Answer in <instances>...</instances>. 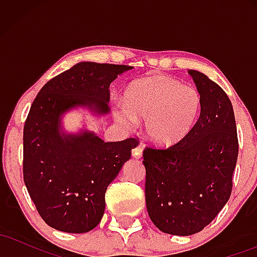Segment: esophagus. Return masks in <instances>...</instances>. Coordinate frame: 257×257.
Listing matches in <instances>:
<instances>
[{"label":"esophagus","mask_w":257,"mask_h":257,"mask_svg":"<svg viewBox=\"0 0 257 257\" xmlns=\"http://www.w3.org/2000/svg\"><path fill=\"white\" fill-rule=\"evenodd\" d=\"M133 157L134 158H141V156H143V149H141L140 146H137L133 149Z\"/></svg>","instance_id":"1"}]
</instances>
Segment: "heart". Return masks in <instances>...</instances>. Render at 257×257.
<instances>
[{
    "label": "heart",
    "mask_w": 257,
    "mask_h": 257,
    "mask_svg": "<svg viewBox=\"0 0 257 257\" xmlns=\"http://www.w3.org/2000/svg\"><path fill=\"white\" fill-rule=\"evenodd\" d=\"M200 106V94L192 85L167 76H150L128 85L123 107L114 116L124 126L145 120L146 138L152 144L172 146L192 131Z\"/></svg>",
    "instance_id": "1"
}]
</instances>
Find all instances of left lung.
<instances>
[{
  "instance_id": "8db88e82",
  "label": "left lung",
  "mask_w": 257,
  "mask_h": 257,
  "mask_svg": "<svg viewBox=\"0 0 257 257\" xmlns=\"http://www.w3.org/2000/svg\"><path fill=\"white\" fill-rule=\"evenodd\" d=\"M188 73L202 98L198 120L178 144L146 147L143 155L147 213L158 229L174 235L194 234L216 217L231 196L238 158L231 100L204 73Z\"/></svg>"
}]
</instances>
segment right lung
Returning <instances> with one entry per match:
<instances>
[{"label": "right lung", "instance_id": "right-lung-1", "mask_svg": "<svg viewBox=\"0 0 257 257\" xmlns=\"http://www.w3.org/2000/svg\"><path fill=\"white\" fill-rule=\"evenodd\" d=\"M133 69L83 61L43 85L24 125L23 174L44 222L58 231L95 228L105 211V192L131 158L137 139L105 143L94 133L67 134L61 117L72 108L108 113L110 84Z\"/></svg>", "mask_w": 257, "mask_h": 257}]
</instances>
